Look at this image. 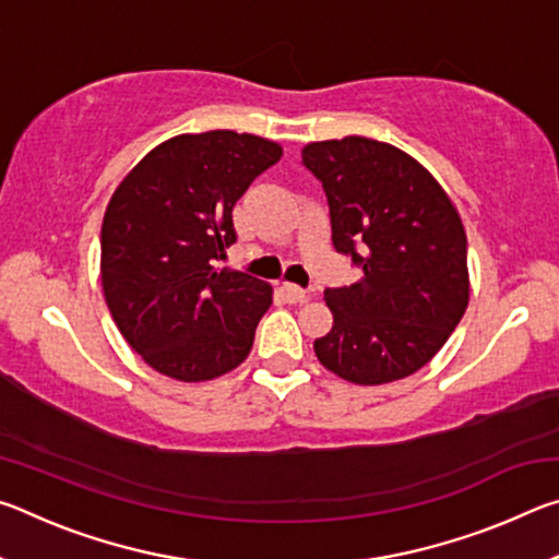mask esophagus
Here are the masks:
<instances>
[{
  "label": "esophagus",
  "instance_id": "esophagus-1",
  "mask_svg": "<svg viewBox=\"0 0 559 559\" xmlns=\"http://www.w3.org/2000/svg\"><path fill=\"white\" fill-rule=\"evenodd\" d=\"M281 296L286 298V302H302V300H308V293L302 290L300 286H296V283H283V286H281Z\"/></svg>",
  "mask_w": 559,
  "mask_h": 559
}]
</instances>
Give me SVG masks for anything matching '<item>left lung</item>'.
<instances>
[{
  "label": "left lung",
  "instance_id": "left-lung-1",
  "mask_svg": "<svg viewBox=\"0 0 559 559\" xmlns=\"http://www.w3.org/2000/svg\"><path fill=\"white\" fill-rule=\"evenodd\" d=\"M325 189L337 253L362 271L325 288L333 328L320 365L355 384L421 370L468 306L466 231L441 185L394 145L349 135L302 147Z\"/></svg>",
  "mask_w": 559,
  "mask_h": 559
}]
</instances>
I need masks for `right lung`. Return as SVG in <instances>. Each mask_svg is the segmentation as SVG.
Listing matches in <instances>:
<instances>
[{
	"instance_id": "obj_1",
	"label": "right lung",
	"mask_w": 559,
	"mask_h": 559,
	"mask_svg": "<svg viewBox=\"0 0 559 559\" xmlns=\"http://www.w3.org/2000/svg\"><path fill=\"white\" fill-rule=\"evenodd\" d=\"M283 155L249 132L177 135L140 159L103 216V296L122 337L159 374L204 382L251 353L271 286L216 269L236 241L231 212Z\"/></svg>"
}]
</instances>
